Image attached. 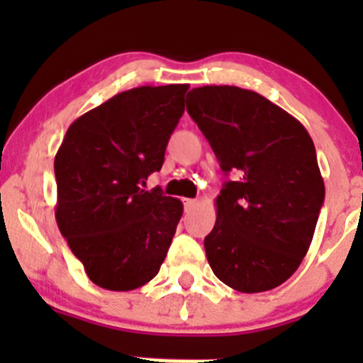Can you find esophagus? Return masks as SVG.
I'll return each instance as SVG.
<instances>
[{
  "instance_id": "1",
  "label": "esophagus",
  "mask_w": 363,
  "mask_h": 363,
  "mask_svg": "<svg viewBox=\"0 0 363 363\" xmlns=\"http://www.w3.org/2000/svg\"><path fill=\"white\" fill-rule=\"evenodd\" d=\"M195 205H196V200H193V199H186V200H184V208H186V212L191 211V208L195 207Z\"/></svg>"
}]
</instances>
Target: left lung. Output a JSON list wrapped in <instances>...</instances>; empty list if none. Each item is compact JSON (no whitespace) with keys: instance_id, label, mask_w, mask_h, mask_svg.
<instances>
[{"instance_id":"left-lung-1","label":"left lung","mask_w":363,"mask_h":363,"mask_svg":"<svg viewBox=\"0 0 363 363\" xmlns=\"http://www.w3.org/2000/svg\"><path fill=\"white\" fill-rule=\"evenodd\" d=\"M188 113L235 181L216 199L203 246L219 281L242 294L290 279L313 240L325 184L313 138L286 111L235 86L195 87Z\"/></svg>"}]
</instances>
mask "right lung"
Returning a JSON list of instances; mask_svg holds the SVG:
<instances>
[{
  "label": "right lung",
  "instance_id": "1",
  "mask_svg": "<svg viewBox=\"0 0 363 363\" xmlns=\"http://www.w3.org/2000/svg\"><path fill=\"white\" fill-rule=\"evenodd\" d=\"M188 84L123 91L69 124L56 160V221L96 286L130 291L160 272L182 202L144 189L161 170Z\"/></svg>",
  "mask_w": 363,
  "mask_h": 363
}]
</instances>
